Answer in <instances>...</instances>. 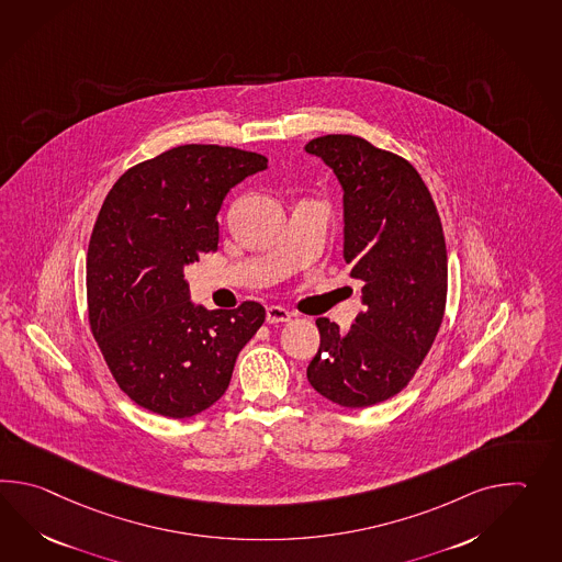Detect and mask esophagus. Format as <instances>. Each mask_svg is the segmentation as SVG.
Returning a JSON list of instances; mask_svg holds the SVG:
<instances>
[{"label":"esophagus","instance_id":"1","mask_svg":"<svg viewBox=\"0 0 562 562\" xmlns=\"http://www.w3.org/2000/svg\"><path fill=\"white\" fill-rule=\"evenodd\" d=\"M290 316H292V314H290L286 308H282V306H268V308H266V323H270V325L288 323Z\"/></svg>","mask_w":562,"mask_h":562}]
</instances>
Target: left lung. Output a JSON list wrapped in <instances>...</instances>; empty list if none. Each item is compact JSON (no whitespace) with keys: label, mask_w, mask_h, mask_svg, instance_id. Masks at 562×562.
I'll use <instances>...</instances> for the list:
<instances>
[{"label":"left lung","mask_w":562,"mask_h":562,"mask_svg":"<svg viewBox=\"0 0 562 562\" xmlns=\"http://www.w3.org/2000/svg\"><path fill=\"white\" fill-rule=\"evenodd\" d=\"M335 171L345 200V262L364 311L349 333L318 318L306 376L342 407H371L407 387L437 337L448 299V250L431 193L412 162L355 135L306 145Z\"/></svg>","instance_id":"8db88e82"}]
</instances>
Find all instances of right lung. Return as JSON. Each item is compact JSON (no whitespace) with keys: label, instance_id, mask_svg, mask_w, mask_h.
<instances>
[{"label":"right lung","instance_id":"right-lung-1","mask_svg":"<svg viewBox=\"0 0 562 562\" xmlns=\"http://www.w3.org/2000/svg\"><path fill=\"white\" fill-rule=\"evenodd\" d=\"M268 167L260 153L181 145L119 177L88 244V323L116 385L171 419L205 412L266 321L260 302L193 306L183 268L217 250L227 191Z\"/></svg>","mask_w":562,"mask_h":562}]
</instances>
